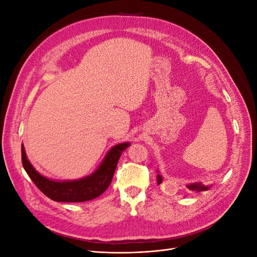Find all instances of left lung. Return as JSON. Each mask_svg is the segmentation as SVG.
<instances>
[{
    "label": "left lung",
    "instance_id": "left-lung-1",
    "mask_svg": "<svg viewBox=\"0 0 257 257\" xmlns=\"http://www.w3.org/2000/svg\"><path fill=\"white\" fill-rule=\"evenodd\" d=\"M157 180H158V184H161L162 183V181H163V179H162V177L160 176V175H158L157 176ZM186 188H188L190 191H196V192H201V191H206V190H208L209 189V186H206V185H203V184H200V183H193V184H189V185H186Z\"/></svg>",
    "mask_w": 257,
    "mask_h": 257
}]
</instances>
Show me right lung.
<instances>
[{
  "instance_id": "right-lung-1",
  "label": "right lung",
  "mask_w": 257,
  "mask_h": 257,
  "mask_svg": "<svg viewBox=\"0 0 257 257\" xmlns=\"http://www.w3.org/2000/svg\"><path fill=\"white\" fill-rule=\"evenodd\" d=\"M128 146V143H122L112 147L96 172L74 181H54L38 174L28 161L23 145H21V160L31 180L46 196L61 203H81L98 197L107 190L121 154Z\"/></svg>"
}]
</instances>
